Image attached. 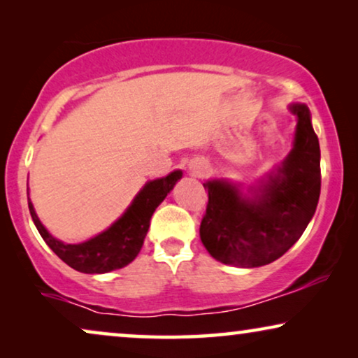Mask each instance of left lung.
I'll return each mask as SVG.
<instances>
[{
	"mask_svg": "<svg viewBox=\"0 0 358 358\" xmlns=\"http://www.w3.org/2000/svg\"><path fill=\"white\" fill-rule=\"evenodd\" d=\"M296 115L293 148L280 168L251 187L248 197L227 180H207L208 203L200 239L210 256L238 267H261L282 257L305 231L321 192V151L310 109L292 104Z\"/></svg>",
	"mask_w": 358,
	"mask_h": 358,
	"instance_id": "1",
	"label": "left lung"
}]
</instances>
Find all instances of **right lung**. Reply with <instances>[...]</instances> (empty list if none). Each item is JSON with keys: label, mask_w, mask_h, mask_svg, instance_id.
I'll list each match as a JSON object with an SVG mask.
<instances>
[{"label": "right lung", "mask_w": 358, "mask_h": 358, "mask_svg": "<svg viewBox=\"0 0 358 358\" xmlns=\"http://www.w3.org/2000/svg\"><path fill=\"white\" fill-rule=\"evenodd\" d=\"M180 178L182 171H174L166 178L146 182L115 223H112L106 231L80 244H65L53 238L41 223L31 199L27 197L29 212L43 241L63 262L83 273H106L129 266L138 256L148 233L151 215Z\"/></svg>", "instance_id": "1"}]
</instances>
